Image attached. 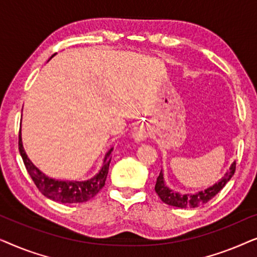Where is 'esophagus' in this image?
I'll list each match as a JSON object with an SVG mask.
<instances>
[{"instance_id": "1", "label": "esophagus", "mask_w": 257, "mask_h": 257, "mask_svg": "<svg viewBox=\"0 0 257 257\" xmlns=\"http://www.w3.org/2000/svg\"><path fill=\"white\" fill-rule=\"evenodd\" d=\"M147 136H149V130H147L146 126L140 125L135 133V140L137 143H140L143 142V140H145L147 138Z\"/></svg>"}]
</instances>
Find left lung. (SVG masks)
<instances>
[{
  "instance_id": "left-lung-1",
  "label": "left lung",
  "mask_w": 257,
  "mask_h": 257,
  "mask_svg": "<svg viewBox=\"0 0 257 257\" xmlns=\"http://www.w3.org/2000/svg\"><path fill=\"white\" fill-rule=\"evenodd\" d=\"M235 165L236 164H235L234 161V163L230 165L227 173L213 186L203 189V191L194 193V194H188V193L187 194H184V193L177 192L174 191V189L168 187L164 178V171L161 170L159 177L157 179L156 188L154 189H156L159 198L163 200L165 203H167V205L179 207V208H195V207H199L203 205V203L208 202L210 199H213L214 196L226 186L227 182L230 180L231 177H233L235 173Z\"/></svg>"
}]
</instances>
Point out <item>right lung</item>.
<instances>
[{"label":"right lung","mask_w":257,"mask_h":257,"mask_svg":"<svg viewBox=\"0 0 257 257\" xmlns=\"http://www.w3.org/2000/svg\"><path fill=\"white\" fill-rule=\"evenodd\" d=\"M19 150L22 157L23 163L26 165L28 173L33 179L36 187L40 189L43 195L48 199L54 200L56 202L62 203H79L85 202L91 198H93L101 188L104 187L108 173V166L111 163V154L113 147L110 149L105 154L103 165L96 175L84 181L77 180H57V179L48 177L40 168L35 166L31 160L28 158L24 151L22 143V135L19 136Z\"/></svg>","instance_id":"1"}]
</instances>
